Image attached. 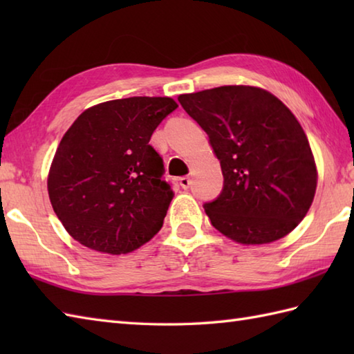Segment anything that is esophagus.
Masks as SVG:
<instances>
[{"instance_id": "1", "label": "esophagus", "mask_w": 354, "mask_h": 354, "mask_svg": "<svg viewBox=\"0 0 354 354\" xmlns=\"http://www.w3.org/2000/svg\"><path fill=\"white\" fill-rule=\"evenodd\" d=\"M190 184H192V179H190V176H183V178H179V185H181L183 189H189Z\"/></svg>"}]
</instances>
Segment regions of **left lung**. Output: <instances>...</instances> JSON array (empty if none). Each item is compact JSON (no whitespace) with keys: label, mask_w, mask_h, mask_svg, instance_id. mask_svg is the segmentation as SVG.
<instances>
[{"label":"left lung","mask_w":354,"mask_h":354,"mask_svg":"<svg viewBox=\"0 0 354 354\" xmlns=\"http://www.w3.org/2000/svg\"><path fill=\"white\" fill-rule=\"evenodd\" d=\"M208 135L223 190L205 204L213 227L242 245L288 236L315 198L318 170L301 124L263 88L227 85L178 97Z\"/></svg>","instance_id":"left-lung-1"}]
</instances>
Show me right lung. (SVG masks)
Here are the masks:
<instances>
[{
	"mask_svg": "<svg viewBox=\"0 0 354 354\" xmlns=\"http://www.w3.org/2000/svg\"><path fill=\"white\" fill-rule=\"evenodd\" d=\"M178 108L170 97H129L85 109L53 158L47 189L66 232L94 251L120 255L161 230L173 190L149 145Z\"/></svg>",
	"mask_w": 354,
	"mask_h": 354,
	"instance_id": "right-lung-1",
	"label": "right lung"
}]
</instances>
